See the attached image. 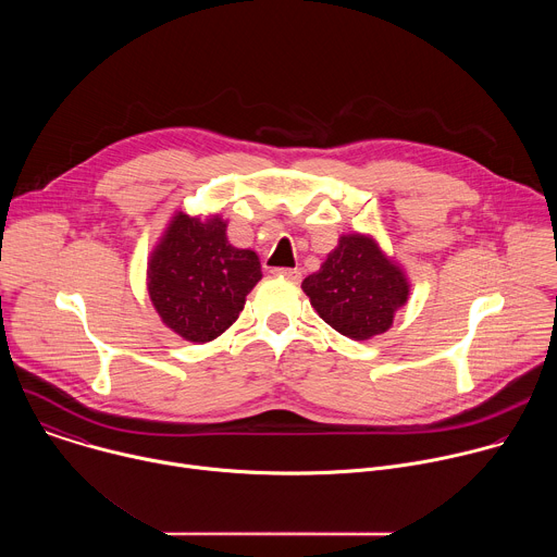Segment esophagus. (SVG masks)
<instances>
[{
	"label": "esophagus",
	"instance_id": "obj_1",
	"mask_svg": "<svg viewBox=\"0 0 557 557\" xmlns=\"http://www.w3.org/2000/svg\"><path fill=\"white\" fill-rule=\"evenodd\" d=\"M273 273L280 275V277H286V280H290L295 284L301 282V271L299 269H273Z\"/></svg>",
	"mask_w": 557,
	"mask_h": 557
}]
</instances>
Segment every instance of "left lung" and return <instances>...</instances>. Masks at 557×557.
<instances>
[{
    "label": "left lung",
    "mask_w": 557,
    "mask_h": 557,
    "mask_svg": "<svg viewBox=\"0 0 557 557\" xmlns=\"http://www.w3.org/2000/svg\"><path fill=\"white\" fill-rule=\"evenodd\" d=\"M301 288L317 314L355 342L385 333L410 295L406 273L361 233L342 235L337 249Z\"/></svg>",
    "instance_id": "1"
}]
</instances>
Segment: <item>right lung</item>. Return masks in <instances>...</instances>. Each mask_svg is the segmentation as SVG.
Segmentation results:
<instances>
[{
  "label": "right lung",
  "instance_id": "right-lung-1",
  "mask_svg": "<svg viewBox=\"0 0 557 557\" xmlns=\"http://www.w3.org/2000/svg\"><path fill=\"white\" fill-rule=\"evenodd\" d=\"M262 280L256 251L226 240V222L183 211L174 215L147 264V290L165 326L205 344L220 337L243 312Z\"/></svg>",
  "mask_w": 557,
  "mask_h": 557
}]
</instances>
